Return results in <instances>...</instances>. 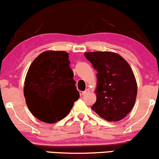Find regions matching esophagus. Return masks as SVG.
<instances>
[{
    "mask_svg": "<svg viewBox=\"0 0 159 159\" xmlns=\"http://www.w3.org/2000/svg\"><path fill=\"white\" fill-rule=\"evenodd\" d=\"M89 92H90V91H89V89H86V90H85L84 91H83V93H82V94H83V95H86V94H89Z\"/></svg>",
    "mask_w": 159,
    "mask_h": 159,
    "instance_id": "34e87169",
    "label": "esophagus"
}]
</instances>
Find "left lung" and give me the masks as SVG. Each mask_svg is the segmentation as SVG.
<instances>
[{"mask_svg":"<svg viewBox=\"0 0 159 159\" xmlns=\"http://www.w3.org/2000/svg\"><path fill=\"white\" fill-rule=\"evenodd\" d=\"M84 55L98 71L97 100L91 109L109 122L122 120L131 111L137 97V83L131 67L114 52H87Z\"/></svg>","mask_w":159,"mask_h":159,"instance_id":"8db88e82","label":"left lung"}]
</instances>
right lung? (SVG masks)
I'll use <instances>...</instances> for the list:
<instances>
[{
	"label": "right lung",
	"instance_id": "add662e5",
	"mask_svg": "<svg viewBox=\"0 0 159 159\" xmlns=\"http://www.w3.org/2000/svg\"><path fill=\"white\" fill-rule=\"evenodd\" d=\"M68 57L65 51L48 50L35 58L28 69L24 87L26 103L33 116L44 123L64 118L80 98ZM67 95L72 99H67Z\"/></svg>",
	"mask_w": 159,
	"mask_h": 159
}]
</instances>
